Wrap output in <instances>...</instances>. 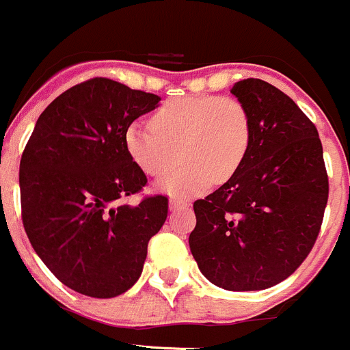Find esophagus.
I'll use <instances>...</instances> for the list:
<instances>
[{"instance_id": "obj_1", "label": "esophagus", "mask_w": 350, "mask_h": 350, "mask_svg": "<svg viewBox=\"0 0 350 350\" xmlns=\"http://www.w3.org/2000/svg\"><path fill=\"white\" fill-rule=\"evenodd\" d=\"M169 207H171V211H176V208H185L188 207V202L178 200V198H171V200H169Z\"/></svg>"}]
</instances>
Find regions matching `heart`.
<instances>
[{
	"label": "heart",
	"instance_id": "b5f03b06",
	"mask_svg": "<svg viewBox=\"0 0 350 350\" xmlns=\"http://www.w3.org/2000/svg\"><path fill=\"white\" fill-rule=\"evenodd\" d=\"M252 138L247 107L233 96H179L164 101L152 124L131 122L124 131L127 155L145 174L171 171L178 155L185 162L159 183L172 197H195L212 183L233 178Z\"/></svg>",
	"mask_w": 350,
	"mask_h": 350
}]
</instances>
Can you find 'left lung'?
<instances>
[{"label": "left lung", "instance_id": "1", "mask_svg": "<svg viewBox=\"0 0 350 350\" xmlns=\"http://www.w3.org/2000/svg\"><path fill=\"white\" fill-rule=\"evenodd\" d=\"M252 138L243 164L193 204L190 250L202 274L231 292L278 285L309 256L328 202L318 129L295 101L260 79L234 83Z\"/></svg>", "mask_w": 350, "mask_h": 350}]
</instances>
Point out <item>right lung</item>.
Wrapping results in <instances>:
<instances>
[{
	"label": "right lung",
	"mask_w": 350,
	"mask_h": 350,
	"mask_svg": "<svg viewBox=\"0 0 350 350\" xmlns=\"http://www.w3.org/2000/svg\"><path fill=\"white\" fill-rule=\"evenodd\" d=\"M160 96L94 77L55 98L21 159L22 223L32 249L68 288L110 299L138 282L167 197L126 198L146 176L124 146L133 120Z\"/></svg>",
	"instance_id": "1"
}]
</instances>
